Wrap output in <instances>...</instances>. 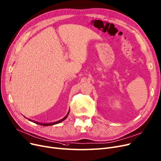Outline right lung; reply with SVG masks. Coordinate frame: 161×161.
<instances>
[{"label": "right lung", "instance_id": "right-lung-1", "mask_svg": "<svg viewBox=\"0 0 161 161\" xmlns=\"http://www.w3.org/2000/svg\"><path fill=\"white\" fill-rule=\"evenodd\" d=\"M69 112H70V110L69 111V112H68V113H67V114L63 118V119H62L61 120H58V121H57V122H53V123H49V124H44V123H39V122H36V121H34V122H34V123H36V124H39V125H44V126H48V125H54V124H59V123H60V122H63V120H65L67 118V116H69Z\"/></svg>", "mask_w": 161, "mask_h": 161}]
</instances>
